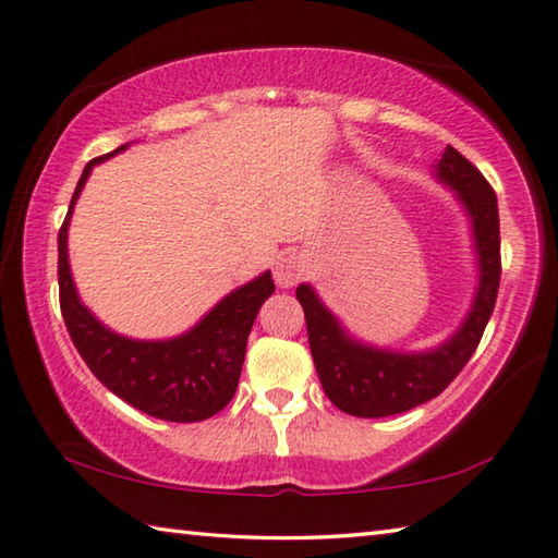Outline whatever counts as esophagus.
<instances>
[{
    "label": "esophagus",
    "mask_w": 558,
    "mask_h": 558,
    "mask_svg": "<svg viewBox=\"0 0 558 558\" xmlns=\"http://www.w3.org/2000/svg\"><path fill=\"white\" fill-rule=\"evenodd\" d=\"M305 272H307V266L298 253H282V256H278L276 260V268H272V276H276V282L280 288L298 286Z\"/></svg>",
    "instance_id": "34e87169"
}]
</instances>
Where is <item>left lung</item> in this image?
<instances>
[{"label": "left lung", "mask_w": 558, "mask_h": 558, "mask_svg": "<svg viewBox=\"0 0 558 558\" xmlns=\"http://www.w3.org/2000/svg\"><path fill=\"white\" fill-rule=\"evenodd\" d=\"M436 177L465 206L480 266V286L470 313L446 344L418 354L362 344L344 332V327L319 302L313 288L300 286L295 290L305 310L310 352L319 384L339 411L356 418H384V415L411 411L446 391L475 354L495 310L499 276H502L497 196L480 169L450 145L436 165Z\"/></svg>", "instance_id": "1"}]
</instances>
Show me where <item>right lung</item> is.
I'll return each mask as SVG.
<instances>
[{
    "mask_svg": "<svg viewBox=\"0 0 558 558\" xmlns=\"http://www.w3.org/2000/svg\"><path fill=\"white\" fill-rule=\"evenodd\" d=\"M125 147L90 159L71 196L69 214L59 231V300L63 323L88 369L122 401L162 421L194 423L211 418L233 399L251 327L263 302L276 292V282L270 272H263L226 295L189 332L162 342L130 339L100 325L75 292L65 241H69L73 204L90 169Z\"/></svg>",
    "mask_w": 558,
    "mask_h": 558,
    "instance_id": "add662e5",
    "label": "right lung"
}]
</instances>
